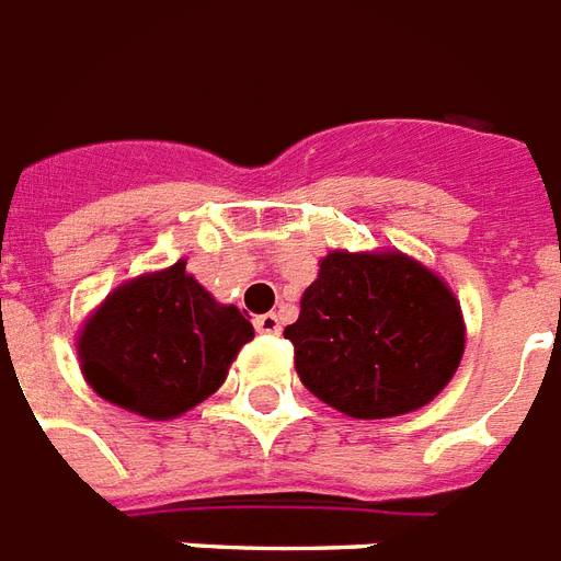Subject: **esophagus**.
<instances>
[{
    "label": "esophagus",
    "instance_id": "34e87169",
    "mask_svg": "<svg viewBox=\"0 0 561 561\" xmlns=\"http://www.w3.org/2000/svg\"><path fill=\"white\" fill-rule=\"evenodd\" d=\"M254 330L266 335H277L280 333V318L275 312H263V316L254 318Z\"/></svg>",
    "mask_w": 561,
    "mask_h": 561
}]
</instances>
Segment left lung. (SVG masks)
I'll list each match as a JSON object with an SVG mask.
<instances>
[{
  "label": "left lung",
  "mask_w": 561,
  "mask_h": 561,
  "mask_svg": "<svg viewBox=\"0 0 561 561\" xmlns=\"http://www.w3.org/2000/svg\"><path fill=\"white\" fill-rule=\"evenodd\" d=\"M284 335L309 391L358 420L423 408L463 356L458 298L400 252L327 254Z\"/></svg>",
  "instance_id": "left-lung-1"
}]
</instances>
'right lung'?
Segmentation results:
<instances>
[{
    "mask_svg": "<svg viewBox=\"0 0 561 561\" xmlns=\"http://www.w3.org/2000/svg\"><path fill=\"white\" fill-rule=\"evenodd\" d=\"M252 324L185 272V260L118 286L80 333L87 382L112 405L170 420L217 391Z\"/></svg>",
    "mask_w": 561,
    "mask_h": 561,
    "instance_id": "obj_1",
    "label": "right lung"
}]
</instances>
